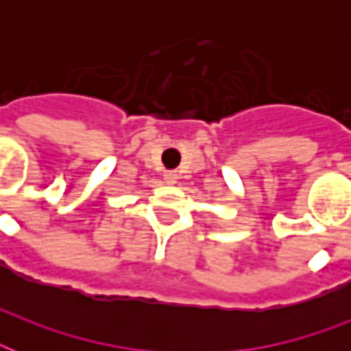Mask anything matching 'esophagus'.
<instances>
[{"instance_id": "34e87169", "label": "esophagus", "mask_w": 351, "mask_h": 351, "mask_svg": "<svg viewBox=\"0 0 351 351\" xmlns=\"http://www.w3.org/2000/svg\"><path fill=\"white\" fill-rule=\"evenodd\" d=\"M176 178H178V175H176L175 171H165L164 173V180L167 182V184H175Z\"/></svg>"}]
</instances>
